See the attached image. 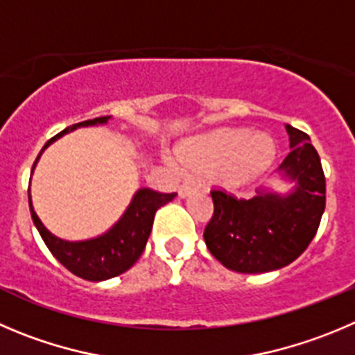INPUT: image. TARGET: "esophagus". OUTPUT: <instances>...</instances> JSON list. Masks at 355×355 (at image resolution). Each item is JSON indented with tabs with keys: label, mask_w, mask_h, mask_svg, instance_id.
Segmentation results:
<instances>
[{
	"label": "esophagus",
	"mask_w": 355,
	"mask_h": 355,
	"mask_svg": "<svg viewBox=\"0 0 355 355\" xmlns=\"http://www.w3.org/2000/svg\"><path fill=\"white\" fill-rule=\"evenodd\" d=\"M193 193H194V187L191 184H182L180 187H178V196L180 198H187Z\"/></svg>",
	"instance_id": "34e87169"
}]
</instances>
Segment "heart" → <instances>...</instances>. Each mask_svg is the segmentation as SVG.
Returning a JSON list of instances; mask_svg holds the SVG:
<instances>
[{"label":"heart","instance_id":"heart-1","mask_svg":"<svg viewBox=\"0 0 355 355\" xmlns=\"http://www.w3.org/2000/svg\"><path fill=\"white\" fill-rule=\"evenodd\" d=\"M275 154L273 141L245 129H220L178 148L182 166L198 175H215L223 187L238 191L256 180Z\"/></svg>","mask_w":355,"mask_h":355}]
</instances>
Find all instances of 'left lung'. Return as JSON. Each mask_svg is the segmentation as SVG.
<instances>
[{"label":"left lung","mask_w":355,"mask_h":355,"mask_svg":"<svg viewBox=\"0 0 355 355\" xmlns=\"http://www.w3.org/2000/svg\"><path fill=\"white\" fill-rule=\"evenodd\" d=\"M291 152L280 164L294 189L286 196L257 191L252 200H238L214 189V215L205 227L211 256L238 273L280 270L301 256L319 230L326 208V177L306 132L286 125Z\"/></svg>","instance_id":"left-lung-1"}]
</instances>
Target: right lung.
<instances>
[{
  "instance_id": "add662e5",
  "label": "right lung",
  "mask_w": 355,
  "mask_h": 355,
  "mask_svg": "<svg viewBox=\"0 0 355 355\" xmlns=\"http://www.w3.org/2000/svg\"><path fill=\"white\" fill-rule=\"evenodd\" d=\"M110 115L107 117H96L91 121L78 122L45 144L42 152L61 138L66 132L73 131V129L82 128V125H96V124H107ZM36 157L33 170H35L36 162H38L40 155ZM31 170V173H33ZM177 193L164 194L152 191V189H138L137 194L132 196V201L129 203L128 210L124 211L119 223H115L110 230L101 236L91 238V240L84 241H66L61 238L54 236L47 227L43 226L42 220L38 218L36 211L33 210L31 205V194L28 191L29 198V210H31L33 223H35L36 230L42 234L43 241L52 252V256L66 268L71 271L73 275L84 278V280H91V282H101V280H108L117 275L128 271L132 264L137 263L138 257L145 250L148 236L152 231V223H154V215L162 205L170 203Z\"/></svg>"
}]
</instances>
